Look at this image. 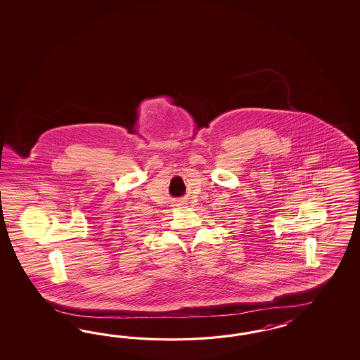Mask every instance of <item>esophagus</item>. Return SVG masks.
I'll list each match as a JSON object with an SVG mask.
<instances>
[{"label":"esophagus","mask_w":360,"mask_h":360,"mask_svg":"<svg viewBox=\"0 0 360 360\" xmlns=\"http://www.w3.org/2000/svg\"><path fill=\"white\" fill-rule=\"evenodd\" d=\"M175 202H176V205H175V206H184V205H185V200H182V199L175 200Z\"/></svg>","instance_id":"34e87169"}]
</instances>
